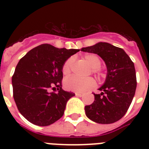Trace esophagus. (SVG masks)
I'll return each mask as SVG.
<instances>
[{
  "label": "esophagus",
  "mask_w": 149,
  "mask_h": 149,
  "mask_svg": "<svg viewBox=\"0 0 149 149\" xmlns=\"http://www.w3.org/2000/svg\"><path fill=\"white\" fill-rule=\"evenodd\" d=\"M75 95L77 96V97H82V96L84 95H83V94H81V93H75Z\"/></svg>",
  "instance_id": "34e87169"
}]
</instances>
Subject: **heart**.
I'll list each match as a JSON object with an SVG mask.
<instances>
[{"mask_svg":"<svg viewBox=\"0 0 149 149\" xmlns=\"http://www.w3.org/2000/svg\"><path fill=\"white\" fill-rule=\"evenodd\" d=\"M84 60L88 63L91 68H93V73L97 74L98 72V68L101 66V59L98 55L95 54H86L84 56ZM74 59L72 57L68 58L64 63L62 68L63 74L68 75L71 72L72 64H73ZM64 86L66 89L77 93H84L89 89L95 86V81L92 77L87 78H79L75 76L68 77L64 81Z\"/></svg>","mask_w":149,"mask_h":149,"instance_id":"heart-1","label":"heart"}]
</instances>
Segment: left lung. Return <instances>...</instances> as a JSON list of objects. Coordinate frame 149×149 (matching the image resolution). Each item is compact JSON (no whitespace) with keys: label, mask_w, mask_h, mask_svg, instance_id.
<instances>
[{"label":"left lung","mask_w":149,"mask_h":149,"mask_svg":"<svg viewBox=\"0 0 149 149\" xmlns=\"http://www.w3.org/2000/svg\"><path fill=\"white\" fill-rule=\"evenodd\" d=\"M81 51L98 54L104 61L107 76L94 94L95 101L85 106L86 116L99 124H111L119 121L126 113L132 102L136 88L134 64L122 48L107 42H98L81 48Z\"/></svg>","instance_id":"obj_1"}]
</instances>
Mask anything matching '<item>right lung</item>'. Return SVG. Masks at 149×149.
<instances>
[{"mask_svg":"<svg viewBox=\"0 0 149 149\" xmlns=\"http://www.w3.org/2000/svg\"><path fill=\"white\" fill-rule=\"evenodd\" d=\"M78 51L42 44L19 60L12 77L13 98L27 120L36 125L48 126L63 116L67 101L75 94L62 89V68ZM55 87L57 93L49 92Z\"/></svg>","mask_w":149,"mask_h":149,"instance_id":"add662e5","label":"right lung"}]
</instances>
